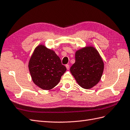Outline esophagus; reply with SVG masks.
Wrapping results in <instances>:
<instances>
[{"instance_id": "1", "label": "esophagus", "mask_w": 130, "mask_h": 130, "mask_svg": "<svg viewBox=\"0 0 130 130\" xmlns=\"http://www.w3.org/2000/svg\"><path fill=\"white\" fill-rule=\"evenodd\" d=\"M65 67H66V68H67V69L68 70H69L70 69V66H69V64L66 65Z\"/></svg>"}]
</instances>
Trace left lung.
<instances>
[{
  "instance_id": "1",
  "label": "left lung",
  "mask_w": 130,
  "mask_h": 130,
  "mask_svg": "<svg viewBox=\"0 0 130 130\" xmlns=\"http://www.w3.org/2000/svg\"><path fill=\"white\" fill-rule=\"evenodd\" d=\"M103 69L104 63L97 50L88 47L76 52L75 62L70 70L80 86L88 89L98 84Z\"/></svg>"
}]
</instances>
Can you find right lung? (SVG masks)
<instances>
[{"mask_svg":"<svg viewBox=\"0 0 130 130\" xmlns=\"http://www.w3.org/2000/svg\"><path fill=\"white\" fill-rule=\"evenodd\" d=\"M28 68L33 82L44 90L51 89L57 85L67 70L55 52L43 45L36 48Z\"/></svg>","mask_w":130,"mask_h":130,"instance_id":"add662e5","label":"right lung"}]
</instances>
